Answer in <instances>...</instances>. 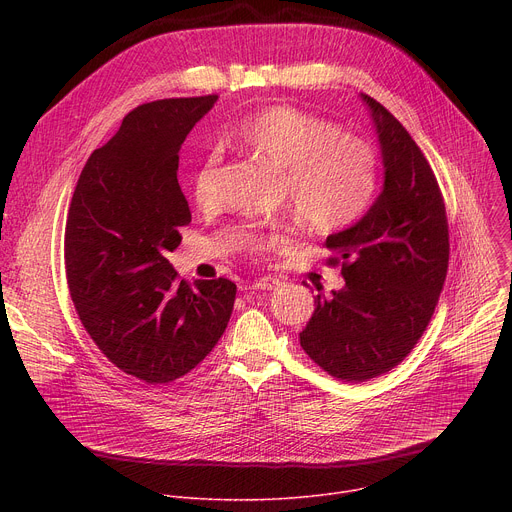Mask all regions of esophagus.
<instances>
[{"label":"esophagus","mask_w":512,"mask_h":512,"mask_svg":"<svg viewBox=\"0 0 512 512\" xmlns=\"http://www.w3.org/2000/svg\"><path fill=\"white\" fill-rule=\"evenodd\" d=\"M279 285V279L267 275V277H259L255 283H253V289H273Z\"/></svg>","instance_id":"1"}]
</instances>
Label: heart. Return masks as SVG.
<instances>
[{"label":"heart","mask_w":512,"mask_h":512,"mask_svg":"<svg viewBox=\"0 0 512 512\" xmlns=\"http://www.w3.org/2000/svg\"><path fill=\"white\" fill-rule=\"evenodd\" d=\"M227 141L281 172L291 210L316 231L352 223L375 192L377 160L371 145L306 111L271 105L243 119L227 133ZM190 192L202 212L221 206L223 168L216 154L196 168ZM245 243L251 251H269L281 245L283 237L251 229Z\"/></svg>","instance_id":"heart-1"}]
</instances>
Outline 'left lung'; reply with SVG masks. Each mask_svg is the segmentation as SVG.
<instances>
[{"instance_id": "left-lung-1", "label": "left lung", "mask_w": 512, "mask_h": 512, "mask_svg": "<svg viewBox=\"0 0 512 512\" xmlns=\"http://www.w3.org/2000/svg\"><path fill=\"white\" fill-rule=\"evenodd\" d=\"M367 105L383 160V190L352 227L326 239L344 287L318 294L300 332L306 354L336 379L379 377L411 352L446 281L450 241L444 198L407 129L375 99Z\"/></svg>"}]
</instances>
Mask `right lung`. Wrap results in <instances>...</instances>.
I'll return each instance as SVG.
<instances>
[{"mask_svg":"<svg viewBox=\"0 0 512 512\" xmlns=\"http://www.w3.org/2000/svg\"><path fill=\"white\" fill-rule=\"evenodd\" d=\"M218 95L133 109L87 160L68 208L70 298L99 350L123 373L170 383L214 348L233 314L231 279H178L168 261L192 221L178 152Z\"/></svg>","mask_w":512,"mask_h":512,"instance_id":"add662e5","label":"right lung"}]
</instances>
